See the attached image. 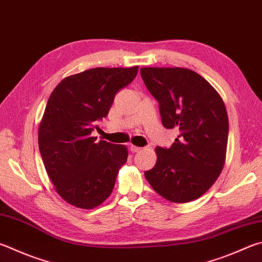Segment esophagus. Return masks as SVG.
I'll use <instances>...</instances> for the list:
<instances>
[{
	"instance_id": "1",
	"label": "esophagus",
	"mask_w": 262,
	"mask_h": 262,
	"mask_svg": "<svg viewBox=\"0 0 262 262\" xmlns=\"http://www.w3.org/2000/svg\"><path fill=\"white\" fill-rule=\"evenodd\" d=\"M129 149H130V151H132V152H139V151H141V150H142V147L130 144V145H129Z\"/></svg>"
}]
</instances>
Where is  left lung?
I'll return each mask as SVG.
<instances>
[{
	"label": "left lung",
	"mask_w": 262,
	"mask_h": 262,
	"mask_svg": "<svg viewBox=\"0 0 262 262\" xmlns=\"http://www.w3.org/2000/svg\"><path fill=\"white\" fill-rule=\"evenodd\" d=\"M142 79L159 103L163 126L180 130L170 147H156L157 163L145 179L172 203L205 193L226 160L227 110L222 98L198 73L182 68H142Z\"/></svg>",
	"instance_id": "obj_1"
}]
</instances>
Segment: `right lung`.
<instances>
[{
  "label": "right lung",
  "mask_w": 262,
  "mask_h": 262,
  "mask_svg": "<svg viewBox=\"0 0 262 262\" xmlns=\"http://www.w3.org/2000/svg\"><path fill=\"white\" fill-rule=\"evenodd\" d=\"M137 71L90 69L63 79L50 95L39 126L40 154L56 191L71 205L90 210L112 192L127 147L96 141L92 133Z\"/></svg>",
  "instance_id": "right-lung-1"
}]
</instances>
